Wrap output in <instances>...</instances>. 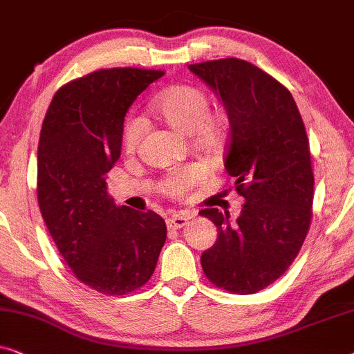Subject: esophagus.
I'll list each match as a JSON object with an SVG mask.
<instances>
[{"instance_id": "34e87169", "label": "esophagus", "mask_w": 354, "mask_h": 354, "mask_svg": "<svg viewBox=\"0 0 354 354\" xmlns=\"http://www.w3.org/2000/svg\"><path fill=\"white\" fill-rule=\"evenodd\" d=\"M187 218L183 215H173L167 220V227L168 229H181L183 226H186Z\"/></svg>"}]
</instances>
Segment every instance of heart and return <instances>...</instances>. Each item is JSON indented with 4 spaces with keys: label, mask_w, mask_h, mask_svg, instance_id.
<instances>
[{
    "label": "heart",
    "mask_w": 354,
    "mask_h": 354,
    "mask_svg": "<svg viewBox=\"0 0 354 354\" xmlns=\"http://www.w3.org/2000/svg\"><path fill=\"white\" fill-rule=\"evenodd\" d=\"M151 107L167 125L189 134L194 147L198 151L215 156L225 149L229 117L223 109H210V97L202 88L194 84H175L157 94ZM142 131V118L136 113L128 115L122 131V142L127 152L136 151ZM205 176L207 170L202 163H184L163 173L158 189L168 197L181 198L201 184Z\"/></svg>",
    "instance_id": "b5f03b06"
}]
</instances>
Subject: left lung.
<instances>
[{"mask_svg":"<svg viewBox=\"0 0 354 354\" xmlns=\"http://www.w3.org/2000/svg\"><path fill=\"white\" fill-rule=\"evenodd\" d=\"M226 107L225 168L239 196L241 216L205 208L218 241L201 263L213 286L250 295L277 281L295 260L311 226L315 175L305 123L288 89L242 59L191 64Z\"/></svg>","mask_w":354,"mask_h":354,"instance_id":"left-lung-1","label":"left lung"}]
</instances>
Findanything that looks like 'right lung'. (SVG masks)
<instances>
[{
    "label": "right lung",
    "mask_w": 354,
    "mask_h": 354,
    "mask_svg": "<svg viewBox=\"0 0 354 354\" xmlns=\"http://www.w3.org/2000/svg\"><path fill=\"white\" fill-rule=\"evenodd\" d=\"M163 73L115 67L72 80L54 94L39 133V212L71 271L104 295L142 287L167 241L162 216L117 207L106 183L128 107Z\"/></svg>",
    "instance_id": "add662e5"
}]
</instances>
